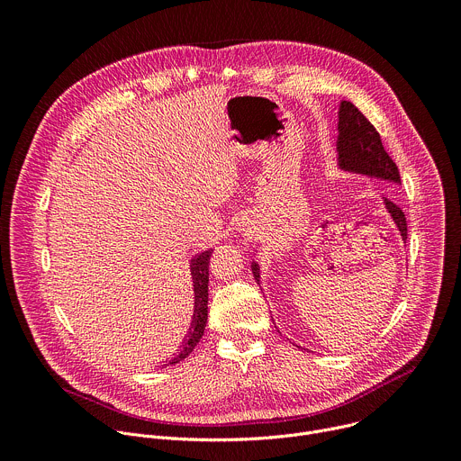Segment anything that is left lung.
<instances>
[{
    "instance_id": "left-lung-1",
    "label": "left lung",
    "mask_w": 461,
    "mask_h": 461,
    "mask_svg": "<svg viewBox=\"0 0 461 461\" xmlns=\"http://www.w3.org/2000/svg\"><path fill=\"white\" fill-rule=\"evenodd\" d=\"M339 166L347 171H356L392 182H400V171L381 144V137L375 127L366 120V116L352 104L341 102L339 107ZM388 213L402 231L403 240H407V219L400 206L384 201ZM253 276L258 283V267L251 265Z\"/></svg>"
}]
</instances>
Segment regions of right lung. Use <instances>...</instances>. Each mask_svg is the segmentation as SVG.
<instances>
[{"mask_svg": "<svg viewBox=\"0 0 461 461\" xmlns=\"http://www.w3.org/2000/svg\"><path fill=\"white\" fill-rule=\"evenodd\" d=\"M210 257L212 251H203L201 255H196L191 262V276H193V286H194V313H193V326L189 328V336L185 343L180 347V350L175 354L173 359H169L164 366L175 365L184 361L196 343L201 341L204 336V328L208 321V265H210Z\"/></svg>", "mask_w": 461, "mask_h": 461, "instance_id": "add662e5", "label": "right lung"}]
</instances>
